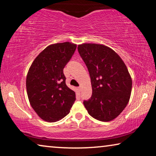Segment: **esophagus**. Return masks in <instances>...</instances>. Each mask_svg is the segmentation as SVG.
Segmentation results:
<instances>
[{
	"label": "esophagus",
	"mask_w": 156,
	"mask_h": 156,
	"mask_svg": "<svg viewBox=\"0 0 156 156\" xmlns=\"http://www.w3.org/2000/svg\"><path fill=\"white\" fill-rule=\"evenodd\" d=\"M78 91H81V87H80H80H78Z\"/></svg>",
	"instance_id": "esophagus-1"
}]
</instances>
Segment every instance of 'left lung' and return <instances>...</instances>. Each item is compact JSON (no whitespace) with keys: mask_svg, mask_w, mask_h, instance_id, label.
Here are the masks:
<instances>
[{"mask_svg":"<svg viewBox=\"0 0 156 156\" xmlns=\"http://www.w3.org/2000/svg\"><path fill=\"white\" fill-rule=\"evenodd\" d=\"M78 53L90 73L92 95L83 104L91 117L113 120L126 107L132 80L126 66L112 49L97 44H83Z\"/></svg>","mask_w":156,"mask_h":156,"instance_id":"obj_1","label":"left lung"}]
</instances>
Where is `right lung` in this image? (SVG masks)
<instances>
[{"label":"right lung","mask_w":156,"mask_h":156,"mask_svg":"<svg viewBox=\"0 0 156 156\" xmlns=\"http://www.w3.org/2000/svg\"><path fill=\"white\" fill-rule=\"evenodd\" d=\"M70 42L52 44L34 59L26 78L30 103L43 120L55 122L68 115L76 93L66 85L65 68L76 49Z\"/></svg>","instance_id":"right-lung-1"}]
</instances>
